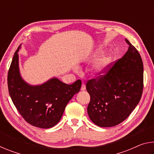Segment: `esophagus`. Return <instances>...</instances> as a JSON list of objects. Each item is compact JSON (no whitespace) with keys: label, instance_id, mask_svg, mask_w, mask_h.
I'll list each match as a JSON object with an SVG mask.
<instances>
[{"label":"esophagus","instance_id":"1","mask_svg":"<svg viewBox=\"0 0 154 154\" xmlns=\"http://www.w3.org/2000/svg\"><path fill=\"white\" fill-rule=\"evenodd\" d=\"M85 90V85L84 83H82V88H81V90L82 91H84Z\"/></svg>","mask_w":154,"mask_h":154}]
</instances>
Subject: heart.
<instances>
[{
  "label": "heart",
  "mask_w": 154,
  "mask_h": 154,
  "mask_svg": "<svg viewBox=\"0 0 154 154\" xmlns=\"http://www.w3.org/2000/svg\"><path fill=\"white\" fill-rule=\"evenodd\" d=\"M103 54H104V51L103 49H98V50L93 54V56L90 59V62H97L103 56ZM111 61H112V56L110 55V54H106V55L104 56L103 58L100 59V62H98V64L96 65L94 68V76H100V75H102L105 73V71L106 70V69H107V67L109 66V64H111Z\"/></svg>",
  "instance_id": "heart-1"
}]
</instances>
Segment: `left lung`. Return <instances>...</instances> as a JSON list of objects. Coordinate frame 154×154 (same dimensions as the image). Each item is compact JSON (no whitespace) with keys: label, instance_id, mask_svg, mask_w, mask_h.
<instances>
[{"label":"left lung","instance_id":"1","mask_svg":"<svg viewBox=\"0 0 154 154\" xmlns=\"http://www.w3.org/2000/svg\"><path fill=\"white\" fill-rule=\"evenodd\" d=\"M129 48L106 73L90 79L86 90L90 96L88 113L100 127L122 123L133 111L141 98L143 64L139 51L126 39Z\"/></svg>","mask_w":154,"mask_h":154}]
</instances>
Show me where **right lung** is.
Instances as JSON below:
<instances>
[{
  "label": "right lung",
  "mask_w": 154,
  "mask_h": 154,
  "mask_svg": "<svg viewBox=\"0 0 154 154\" xmlns=\"http://www.w3.org/2000/svg\"><path fill=\"white\" fill-rule=\"evenodd\" d=\"M10 66L7 83L9 95L15 107L26 121L34 126L50 128L58 123L68 103L79 92L81 80L71 85L53 77L41 85H30L22 79L18 51Z\"/></svg>",
  "instance_id": "add662e5"
}]
</instances>
